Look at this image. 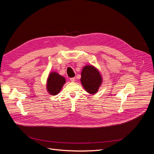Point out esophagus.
Listing matches in <instances>:
<instances>
[{"instance_id": "34e87169", "label": "esophagus", "mask_w": 154, "mask_h": 154, "mask_svg": "<svg viewBox=\"0 0 154 154\" xmlns=\"http://www.w3.org/2000/svg\"><path fill=\"white\" fill-rule=\"evenodd\" d=\"M70 80H71L72 82H74V80H75V78H70Z\"/></svg>"}]
</instances>
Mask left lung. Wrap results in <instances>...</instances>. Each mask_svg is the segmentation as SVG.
I'll use <instances>...</instances> for the list:
<instances>
[{
  "instance_id": "obj_1",
  "label": "left lung",
  "mask_w": 154,
  "mask_h": 154,
  "mask_svg": "<svg viewBox=\"0 0 154 154\" xmlns=\"http://www.w3.org/2000/svg\"><path fill=\"white\" fill-rule=\"evenodd\" d=\"M81 76L82 84L85 91L91 94H96L102 83V77L98 70L92 66H86L83 68Z\"/></svg>"
}]
</instances>
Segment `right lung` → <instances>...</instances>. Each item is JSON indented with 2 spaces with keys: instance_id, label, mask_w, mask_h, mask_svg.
<instances>
[{
  "instance_id": "add662e5",
  "label": "right lung",
  "mask_w": 154,
  "mask_h": 154,
  "mask_svg": "<svg viewBox=\"0 0 154 154\" xmlns=\"http://www.w3.org/2000/svg\"><path fill=\"white\" fill-rule=\"evenodd\" d=\"M66 83V79L56 72L49 74L47 80V91L51 95H57Z\"/></svg>"
}]
</instances>
